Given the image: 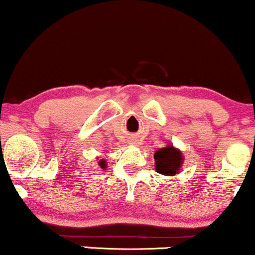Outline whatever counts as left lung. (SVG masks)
I'll return each instance as SVG.
<instances>
[{
	"label": "left lung",
	"instance_id": "8db88e82",
	"mask_svg": "<svg viewBox=\"0 0 255 255\" xmlns=\"http://www.w3.org/2000/svg\"><path fill=\"white\" fill-rule=\"evenodd\" d=\"M155 171L162 176L172 177L179 173L184 162L182 151L168 142L166 147L159 148L154 153Z\"/></svg>",
	"mask_w": 255,
	"mask_h": 255
}]
</instances>
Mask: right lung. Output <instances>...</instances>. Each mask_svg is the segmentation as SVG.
Returning <instances> with one entry per match:
<instances>
[{
  "mask_svg": "<svg viewBox=\"0 0 255 255\" xmlns=\"http://www.w3.org/2000/svg\"><path fill=\"white\" fill-rule=\"evenodd\" d=\"M98 165H100L101 168H103V170H104V168L107 167V161L104 160V159H101V160L98 161Z\"/></svg>",
  "mask_w": 255,
  "mask_h": 255,
  "instance_id": "add662e5",
  "label": "right lung"
}]
</instances>
